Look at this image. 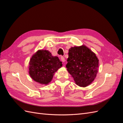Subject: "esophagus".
I'll list each match as a JSON object with an SVG mask.
<instances>
[{"label":"esophagus","instance_id":"obj_1","mask_svg":"<svg viewBox=\"0 0 123 123\" xmlns=\"http://www.w3.org/2000/svg\"><path fill=\"white\" fill-rule=\"evenodd\" d=\"M61 61H62V62H65V58H64V57H63V56H62L61 57Z\"/></svg>","mask_w":123,"mask_h":123}]
</instances>
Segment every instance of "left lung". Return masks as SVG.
Instances as JSON below:
<instances>
[{
	"label": "left lung",
	"instance_id": "left-lung-1",
	"mask_svg": "<svg viewBox=\"0 0 123 123\" xmlns=\"http://www.w3.org/2000/svg\"><path fill=\"white\" fill-rule=\"evenodd\" d=\"M68 55L66 68L76 84L83 87L90 85L98 71L96 55L85 46L71 48Z\"/></svg>",
	"mask_w": 123,
	"mask_h": 123
}]
</instances>
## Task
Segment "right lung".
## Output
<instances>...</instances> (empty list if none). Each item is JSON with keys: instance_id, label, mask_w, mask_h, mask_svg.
I'll return each instance as SVG.
<instances>
[{"instance_id": "right-lung-1", "label": "right lung", "mask_w": 123, "mask_h": 123, "mask_svg": "<svg viewBox=\"0 0 123 123\" xmlns=\"http://www.w3.org/2000/svg\"><path fill=\"white\" fill-rule=\"evenodd\" d=\"M62 62L57 56H53L47 50H39L33 56L30 62L29 74L32 79L42 84L50 82Z\"/></svg>"}]
</instances>
